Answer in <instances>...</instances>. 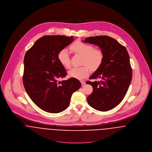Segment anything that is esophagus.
<instances>
[{
    "label": "esophagus",
    "instance_id": "34e87169",
    "mask_svg": "<svg viewBox=\"0 0 152 152\" xmlns=\"http://www.w3.org/2000/svg\"><path fill=\"white\" fill-rule=\"evenodd\" d=\"M81 83L83 87L86 85V82H84V81H81Z\"/></svg>",
    "mask_w": 152,
    "mask_h": 152
}]
</instances>
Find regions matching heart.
<instances>
[{"instance_id": "obj_1", "label": "heart", "mask_w": 152, "mask_h": 152, "mask_svg": "<svg viewBox=\"0 0 152 152\" xmlns=\"http://www.w3.org/2000/svg\"><path fill=\"white\" fill-rule=\"evenodd\" d=\"M70 49L74 53L83 56L81 67L73 68L68 71V76L78 80H83L88 77L92 70H96L102 64L104 55L99 48H94L92 44L82 42H76L70 46ZM58 59L61 64L66 68L71 66L69 53L66 49L61 50L58 54Z\"/></svg>"}]
</instances>
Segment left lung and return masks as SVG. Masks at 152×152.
<instances>
[{"instance_id": "obj_1", "label": "left lung", "mask_w": 152, "mask_h": 152, "mask_svg": "<svg viewBox=\"0 0 152 152\" xmlns=\"http://www.w3.org/2000/svg\"><path fill=\"white\" fill-rule=\"evenodd\" d=\"M84 42L99 46L104 55L102 64L89 78L99 81L86 82L93 87L88 103L96 110L108 111L121 102L130 86L132 69L129 54L124 45L107 36L89 37Z\"/></svg>"}]
</instances>
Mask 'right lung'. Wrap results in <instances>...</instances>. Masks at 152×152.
Returning <instances> with one entry per match:
<instances>
[{
    "instance_id": "1",
    "label": "right lung",
    "mask_w": 152,
    "mask_h": 152,
    "mask_svg": "<svg viewBox=\"0 0 152 152\" xmlns=\"http://www.w3.org/2000/svg\"><path fill=\"white\" fill-rule=\"evenodd\" d=\"M74 40L73 37L44 36L27 50L24 58L23 83L28 95L40 108L59 113L69 106L73 92L81 87L80 81L64 78L66 72L58 59V53Z\"/></svg>"
}]
</instances>
